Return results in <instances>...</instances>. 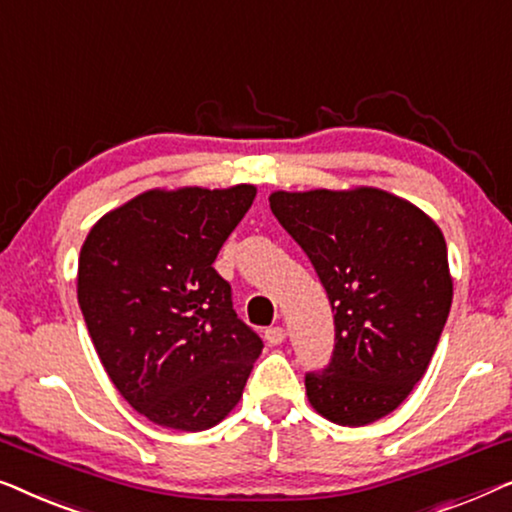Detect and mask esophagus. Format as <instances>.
<instances>
[{
	"label": "esophagus",
	"instance_id": "34e87169",
	"mask_svg": "<svg viewBox=\"0 0 512 512\" xmlns=\"http://www.w3.org/2000/svg\"><path fill=\"white\" fill-rule=\"evenodd\" d=\"M264 336L271 345H280L285 341V329L283 327H269V329H266Z\"/></svg>",
	"mask_w": 512,
	"mask_h": 512
}]
</instances>
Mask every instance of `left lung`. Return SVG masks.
Here are the masks:
<instances>
[{"mask_svg":"<svg viewBox=\"0 0 512 512\" xmlns=\"http://www.w3.org/2000/svg\"><path fill=\"white\" fill-rule=\"evenodd\" d=\"M271 211L311 259L334 311V355L306 373L322 417L364 427L413 392L452 304L448 246L434 220L378 187L273 192Z\"/></svg>","mask_w":512,"mask_h":512,"instance_id":"obj_1","label":"left lung"}]
</instances>
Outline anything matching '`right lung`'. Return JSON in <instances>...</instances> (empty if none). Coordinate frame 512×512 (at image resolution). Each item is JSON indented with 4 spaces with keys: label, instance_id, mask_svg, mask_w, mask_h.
<instances>
[{
    "label": "right lung",
    "instance_id": "1",
    "mask_svg": "<svg viewBox=\"0 0 512 512\" xmlns=\"http://www.w3.org/2000/svg\"><path fill=\"white\" fill-rule=\"evenodd\" d=\"M255 194V185L148 190L83 243L78 304L97 355L115 390L160 427L225 420L264 348L213 269Z\"/></svg>",
    "mask_w": 512,
    "mask_h": 512
}]
</instances>
